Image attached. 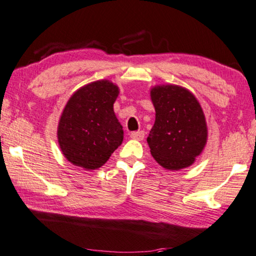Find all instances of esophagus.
Instances as JSON below:
<instances>
[{"label": "esophagus", "mask_w": 256, "mask_h": 256, "mask_svg": "<svg viewBox=\"0 0 256 256\" xmlns=\"http://www.w3.org/2000/svg\"><path fill=\"white\" fill-rule=\"evenodd\" d=\"M130 136H131L132 139L134 140H142L144 138V133L142 131H136V132H132L131 134H130Z\"/></svg>", "instance_id": "obj_1"}]
</instances>
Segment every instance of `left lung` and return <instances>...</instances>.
I'll return each mask as SVG.
<instances>
[{
    "label": "left lung",
    "mask_w": 256,
    "mask_h": 256,
    "mask_svg": "<svg viewBox=\"0 0 256 256\" xmlns=\"http://www.w3.org/2000/svg\"><path fill=\"white\" fill-rule=\"evenodd\" d=\"M155 123L147 142L152 158L168 170L193 164L207 142V124L196 96L177 85L155 86L150 90Z\"/></svg>",
    "instance_id": "obj_1"
}]
</instances>
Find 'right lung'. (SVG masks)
<instances>
[{
	"instance_id": "1",
	"label": "right lung",
	"mask_w": 256,
	"mask_h": 256,
	"mask_svg": "<svg viewBox=\"0 0 256 256\" xmlns=\"http://www.w3.org/2000/svg\"><path fill=\"white\" fill-rule=\"evenodd\" d=\"M118 87L109 80L82 86L68 101L60 116L57 139L74 166L95 170L108 161L124 138L114 112Z\"/></svg>"
}]
</instances>
